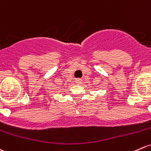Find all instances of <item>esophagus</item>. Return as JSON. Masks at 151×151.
<instances>
[{"instance_id":"obj_1","label":"esophagus","mask_w":151,"mask_h":151,"mask_svg":"<svg viewBox=\"0 0 151 151\" xmlns=\"http://www.w3.org/2000/svg\"><path fill=\"white\" fill-rule=\"evenodd\" d=\"M75 82L76 84H77V85H81L82 82V80H80V79H77V80H75Z\"/></svg>"}]
</instances>
